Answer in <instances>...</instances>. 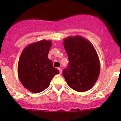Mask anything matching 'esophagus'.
<instances>
[{"mask_svg":"<svg viewBox=\"0 0 121 121\" xmlns=\"http://www.w3.org/2000/svg\"><path fill=\"white\" fill-rule=\"evenodd\" d=\"M58 70H59V71H60V74H61V73H62V69H61V68H60V67H58Z\"/></svg>","mask_w":121,"mask_h":121,"instance_id":"34e87169","label":"esophagus"}]
</instances>
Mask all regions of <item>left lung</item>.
I'll use <instances>...</instances> for the list:
<instances>
[{
  "label": "left lung",
  "mask_w": 121,
  "mask_h": 121,
  "mask_svg": "<svg viewBox=\"0 0 121 121\" xmlns=\"http://www.w3.org/2000/svg\"><path fill=\"white\" fill-rule=\"evenodd\" d=\"M69 65L63 75L70 88L78 92L90 90L95 84L100 73L99 60L91 42L79 36L64 40Z\"/></svg>",
  "instance_id": "8db88e82"
}]
</instances>
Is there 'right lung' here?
<instances>
[{
	"mask_svg": "<svg viewBox=\"0 0 121 121\" xmlns=\"http://www.w3.org/2000/svg\"><path fill=\"white\" fill-rule=\"evenodd\" d=\"M50 40L33 43L24 48L18 63V77L25 88L33 93L46 90L55 75L59 74L48 58Z\"/></svg>",
	"mask_w": 121,
	"mask_h": 121,
	"instance_id": "1",
	"label": "right lung"
}]
</instances>
